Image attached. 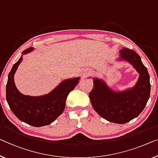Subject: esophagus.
Masks as SVG:
<instances>
[{
  "label": "esophagus",
  "instance_id": "1",
  "mask_svg": "<svg viewBox=\"0 0 158 158\" xmlns=\"http://www.w3.org/2000/svg\"><path fill=\"white\" fill-rule=\"evenodd\" d=\"M91 72L90 71H89V70H87V71H86V72H83V73H82V76H83L84 77H86V76H88V75H89V74H91Z\"/></svg>",
  "mask_w": 158,
  "mask_h": 158
}]
</instances>
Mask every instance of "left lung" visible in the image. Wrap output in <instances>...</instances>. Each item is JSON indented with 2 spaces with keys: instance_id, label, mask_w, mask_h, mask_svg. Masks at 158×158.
<instances>
[{
  "instance_id": "8db88e82",
  "label": "left lung",
  "mask_w": 158,
  "mask_h": 158,
  "mask_svg": "<svg viewBox=\"0 0 158 158\" xmlns=\"http://www.w3.org/2000/svg\"><path fill=\"white\" fill-rule=\"evenodd\" d=\"M121 61L133 65L139 74L135 85L122 91H114L102 79L94 78L93 89L89 93L94 109L112 123L124 124L139 116L150 98V76L140 56L128 48L120 50Z\"/></svg>"
}]
</instances>
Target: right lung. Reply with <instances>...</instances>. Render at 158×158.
I'll return each mask as SVG.
<instances>
[{
  "instance_id": "right-lung-1",
  "label": "right lung",
  "mask_w": 158,
  "mask_h": 158,
  "mask_svg": "<svg viewBox=\"0 0 158 158\" xmlns=\"http://www.w3.org/2000/svg\"><path fill=\"white\" fill-rule=\"evenodd\" d=\"M33 49V48H27L22 54L26 55ZM22 60L23 55L13 64L8 74L6 84L7 102L15 116L21 121L35 127L48 126L64 111L67 96L78 84L80 78L65 79L45 95H24L18 90L14 81V75Z\"/></svg>"
}]
</instances>
